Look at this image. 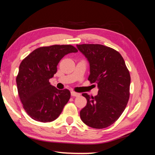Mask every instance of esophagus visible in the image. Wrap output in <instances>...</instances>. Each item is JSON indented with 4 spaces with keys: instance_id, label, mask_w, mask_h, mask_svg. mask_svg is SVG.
I'll list each match as a JSON object with an SVG mask.
<instances>
[{
    "instance_id": "esophagus-1",
    "label": "esophagus",
    "mask_w": 155,
    "mask_h": 155,
    "mask_svg": "<svg viewBox=\"0 0 155 155\" xmlns=\"http://www.w3.org/2000/svg\"><path fill=\"white\" fill-rule=\"evenodd\" d=\"M81 95L80 93H77V92H71V96H72V97H79Z\"/></svg>"
}]
</instances>
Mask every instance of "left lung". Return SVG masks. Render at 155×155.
Listing matches in <instances>:
<instances>
[{
    "label": "left lung",
    "instance_id": "8db88e82",
    "mask_svg": "<svg viewBox=\"0 0 155 155\" xmlns=\"http://www.w3.org/2000/svg\"><path fill=\"white\" fill-rule=\"evenodd\" d=\"M90 64L88 80L97 84L98 94L83 93L87 105L81 110L82 121L93 128H105L117 121L126 108L130 97V76L122 56L99 44L77 45Z\"/></svg>",
    "mask_w": 155,
    "mask_h": 155
}]
</instances>
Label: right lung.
I'll list each match as a JSON object with an SVG mask.
<instances>
[{"instance_id": "1", "label": "right lung", "mask_w": 155, "mask_h": 155, "mask_svg": "<svg viewBox=\"0 0 155 155\" xmlns=\"http://www.w3.org/2000/svg\"><path fill=\"white\" fill-rule=\"evenodd\" d=\"M77 52L70 45L42 47L34 50L22 61L16 77L19 97L31 119L47 123L59 117L70 98L67 89L58 90L49 82L57 72L63 56Z\"/></svg>"}]
</instances>
